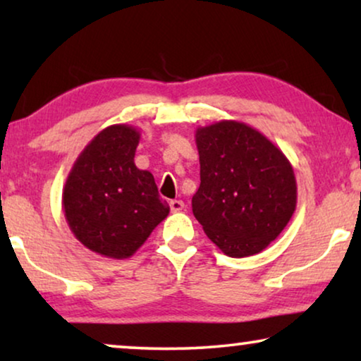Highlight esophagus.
<instances>
[{"label": "esophagus", "mask_w": 361, "mask_h": 361, "mask_svg": "<svg viewBox=\"0 0 361 361\" xmlns=\"http://www.w3.org/2000/svg\"><path fill=\"white\" fill-rule=\"evenodd\" d=\"M169 205H171V210L172 212H182V210L185 209L184 202H182V200H171Z\"/></svg>", "instance_id": "1"}]
</instances>
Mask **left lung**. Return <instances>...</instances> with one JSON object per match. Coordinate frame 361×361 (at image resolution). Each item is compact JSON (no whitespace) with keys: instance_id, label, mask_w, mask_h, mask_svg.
Instances as JSON below:
<instances>
[{"instance_id":"8db88e82","label":"left lung","mask_w":361,"mask_h":361,"mask_svg":"<svg viewBox=\"0 0 361 361\" xmlns=\"http://www.w3.org/2000/svg\"><path fill=\"white\" fill-rule=\"evenodd\" d=\"M200 187L192 212L216 248L245 258L268 248L298 205L293 164L273 141L243 121L195 130Z\"/></svg>"}]
</instances>
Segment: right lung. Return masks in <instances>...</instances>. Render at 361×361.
<instances>
[{
	"label": "right lung",
	"mask_w": 361,
	"mask_h": 361,
	"mask_svg": "<svg viewBox=\"0 0 361 361\" xmlns=\"http://www.w3.org/2000/svg\"><path fill=\"white\" fill-rule=\"evenodd\" d=\"M140 140L135 126H106L83 147L63 184L68 228L85 248L105 258H131L169 215L154 176L135 164Z\"/></svg>",
	"instance_id": "1"
}]
</instances>
